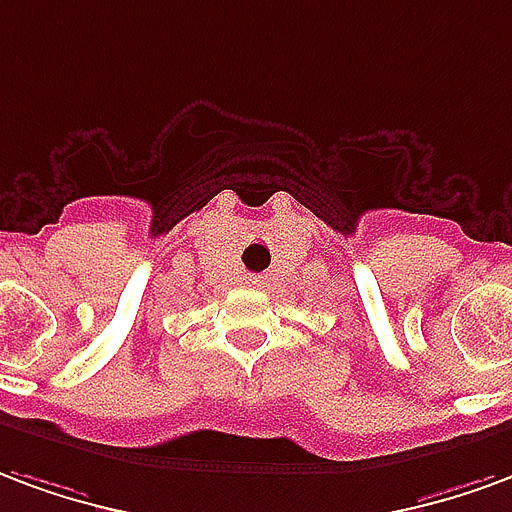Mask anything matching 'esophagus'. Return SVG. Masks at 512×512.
<instances>
[{
  "label": "esophagus",
  "mask_w": 512,
  "mask_h": 512,
  "mask_svg": "<svg viewBox=\"0 0 512 512\" xmlns=\"http://www.w3.org/2000/svg\"><path fill=\"white\" fill-rule=\"evenodd\" d=\"M245 283H248V286H259V278H253V275H248V278H245Z\"/></svg>",
  "instance_id": "34e87169"
}]
</instances>
